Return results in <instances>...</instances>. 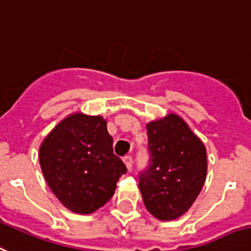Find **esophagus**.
<instances>
[{"label": "esophagus", "mask_w": 251, "mask_h": 251, "mask_svg": "<svg viewBox=\"0 0 251 251\" xmlns=\"http://www.w3.org/2000/svg\"><path fill=\"white\" fill-rule=\"evenodd\" d=\"M124 162H125L126 168L129 169V170H131V168H132V157H131V156H129V154H127V156H125V157H124Z\"/></svg>", "instance_id": "esophagus-1"}]
</instances>
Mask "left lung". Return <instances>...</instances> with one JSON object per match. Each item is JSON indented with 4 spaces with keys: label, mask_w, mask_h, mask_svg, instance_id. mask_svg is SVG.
<instances>
[{
    "label": "left lung",
    "mask_w": 251,
    "mask_h": 251,
    "mask_svg": "<svg viewBox=\"0 0 251 251\" xmlns=\"http://www.w3.org/2000/svg\"><path fill=\"white\" fill-rule=\"evenodd\" d=\"M150 160L139 173L147 210L161 221L176 219L192 206L206 178V150L179 116L147 125Z\"/></svg>",
    "instance_id": "left-lung-1"
}]
</instances>
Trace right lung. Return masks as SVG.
I'll list each match as a JSON object with an SVG mask.
<instances>
[{
    "mask_svg": "<svg viewBox=\"0 0 251 251\" xmlns=\"http://www.w3.org/2000/svg\"><path fill=\"white\" fill-rule=\"evenodd\" d=\"M40 164L54 195L69 210L90 214L112 199L126 166L100 116L63 120L40 148Z\"/></svg>",
    "mask_w": 251,
    "mask_h": 251,
    "instance_id": "1",
    "label": "right lung"
}]
</instances>
